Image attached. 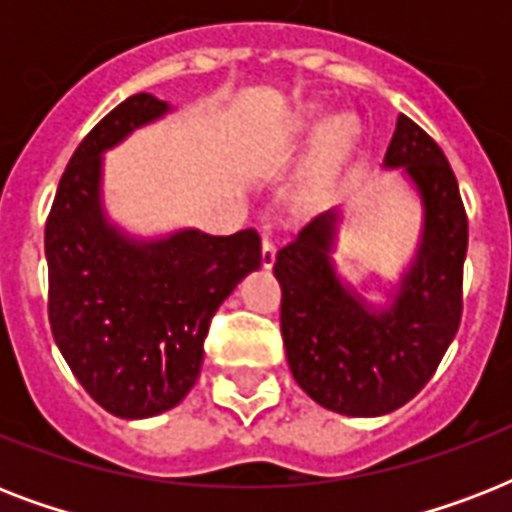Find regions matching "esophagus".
<instances>
[{
  "mask_svg": "<svg viewBox=\"0 0 512 512\" xmlns=\"http://www.w3.org/2000/svg\"><path fill=\"white\" fill-rule=\"evenodd\" d=\"M260 260H263V268H273V263H276V241L271 236H263V255H260Z\"/></svg>",
  "mask_w": 512,
  "mask_h": 512,
  "instance_id": "esophagus-1",
  "label": "esophagus"
}]
</instances>
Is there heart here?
<instances>
[{
  "label": "heart",
  "mask_w": 512,
  "mask_h": 512,
  "mask_svg": "<svg viewBox=\"0 0 512 512\" xmlns=\"http://www.w3.org/2000/svg\"><path fill=\"white\" fill-rule=\"evenodd\" d=\"M316 119H319V111H316V108H303V111H297V114L289 119L287 130L292 132V135L308 132L313 130ZM350 135H353V124H350L348 119H342V116L329 119V122L324 124V130H321V140H319L321 156H324V159H332L335 154H340L342 148L348 146Z\"/></svg>",
  "instance_id": "1"
}]
</instances>
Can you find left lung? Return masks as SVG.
Instances as JSON below:
<instances>
[{
  "mask_svg": "<svg viewBox=\"0 0 512 512\" xmlns=\"http://www.w3.org/2000/svg\"><path fill=\"white\" fill-rule=\"evenodd\" d=\"M382 167L404 170L422 204L420 244L388 305L366 303L337 273V209L313 217L273 265L292 377L316 404L348 417H380L412 401L462 319L468 217L444 151L398 114Z\"/></svg>",
  "mask_w": 512,
  "mask_h": 512,
  "instance_id": "left-lung-1",
  "label": "left lung"
}]
</instances>
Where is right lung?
<instances>
[{
  "mask_svg": "<svg viewBox=\"0 0 512 512\" xmlns=\"http://www.w3.org/2000/svg\"><path fill=\"white\" fill-rule=\"evenodd\" d=\"M170 111L140 92L100 119L60 177L44 228L52 337L82 388L124 420L154 417L188 396L209 321L263 255L252 228L138 239L108 220L103 154Z\"/></svg>",
  "mask_w": 512,
  "mask_h": 512,
  "instance_id": "add662e5",
  "label": "right lung"
}]
</instances>
